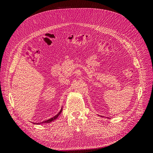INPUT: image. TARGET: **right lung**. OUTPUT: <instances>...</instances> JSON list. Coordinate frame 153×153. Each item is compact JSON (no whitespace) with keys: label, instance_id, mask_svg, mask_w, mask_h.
Masks as SVG:
<instances>
[{"label":"right lung","instance_id":"obj_1","mask_svg":"<svg viewBox=\"0 0 153 153\" xmlns=\"http://www.w3.org/2000/svg\"><path fill=\"white\" fill-rule=\"evenodd\" d=\"M62 111V108H61V110H60V112H59L56 115H55L54 117H52V118H50V119L47 120V121H44L41 122V123H33L35 124H43V123H51V122H52V121H55V119H57V118L59 116V115L61 114Z\"/></svg>","mask_w":153,"mask_h":153}]
</instances>
